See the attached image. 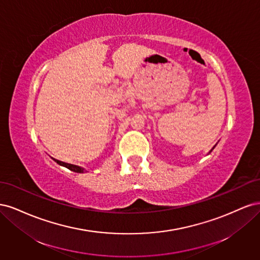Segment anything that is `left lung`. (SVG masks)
<instances>
[{
  "label": "left lung",
  "instance_id": "1",
  "mask_svg": "<svg viewBox=\"0 0 260 260\" xmlns=\"http://www.w3.org/2000/svg\"><path fill=\"white\" fill-rule=\"evenodd\" d=\"M215 146H216V145H215ZM215 146H214V147H212V148H211V149H210V151H209V153H210V152H211V151H212V149H214V148H215Z\"/></svg>",
  "mask_w": 260,
  "mask_h": 260
}]
</instances>
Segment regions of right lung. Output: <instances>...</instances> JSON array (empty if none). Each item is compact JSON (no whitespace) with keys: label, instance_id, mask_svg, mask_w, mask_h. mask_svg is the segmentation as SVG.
Segmentation results:
<instances>
[{"label":"right lung","instance_id":"obj_1","mask_svg":"<svg viewBox=\"0 0 260 260\" xmlns=\"http://www.w3.org/2000/svg\"><path fill=\"white\" fill-rule=\"evenodd\" d=\"M54 161H56L58 165H60V166L62 167H66L67 169L72 170L74 172H78V174H83V172H88L86 171L83 167H80V166H77V165H73V164H67V162H64V161H60V160H57L53 158Z\"/></svg>","mask_w":260,"mask_h":260}]
</instances>
